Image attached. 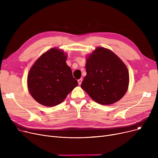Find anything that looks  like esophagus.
Listing matches in <instances>:
<instances>
[{
	"label": "esophagus",
	"mask_w": 158,
	"mask_h": 158,
	"mask_svg": "<svg viewBox=\"0 0 158 158\" xmlns=\"http://www.w3.org/2000/svg\"><path fill=\"white\" fill-rule=\"evenodd\" d=\"M78 84L79 85H81V83H82V79H78Z\"/></svg>",
	"instance_id": "esophagus-1"
}]
</instances>
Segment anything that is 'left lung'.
<instances>
[{"label":"left lung","instance_id":"8db88e82","mask_svg":"<svg viewBox=\"0 0 158 158\" xmlns=\"http://www.w3.org/2000/svg\"><path fill=\"white\" fill-rule=\"evenodd\" d=\"M86 70L81 86L96 102L110 105L118 101L126 93L128 70L110 50L97 47L87 59Z\"/></svg>","mask_w":158,"mask_h":158}]
</instances>
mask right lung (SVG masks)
Returning <instances> with one entry per match:
<instances>
[{"instance_id":"add662e5","label":"right lung","mask_w":158,"mask_h":158,"mask_svg":"<svg viewBox=\"0 0 158 158\" xmlns=\"http://www.w3.org/2000/svg\"><path fill=\"white\" fill-rule=\"evenodd\" d=\"M66 60L64 52L52 48L32 65L28 74L27 86L38 103L48 107L59 104L78 85Z\"/></svg>"}]
</instances>
